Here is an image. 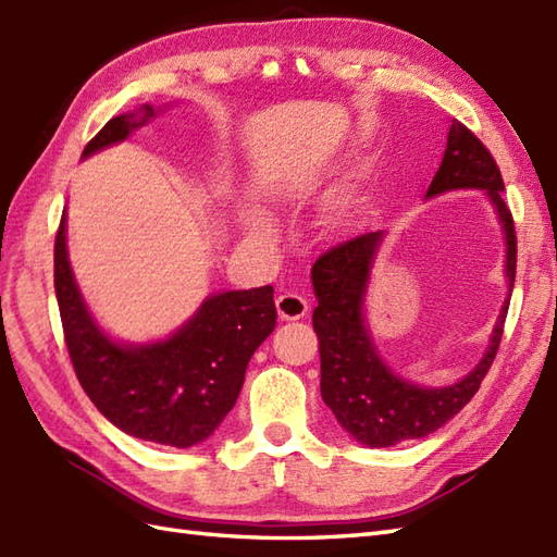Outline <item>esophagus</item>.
I'll return each mask as SVG.
<instances>
[{
    "label": "esophagus",
    "instance_id": "1",
    "mask_svg": "<svg viewBox=\"0 0 557 557\" xmlns=\"http://www.w3.org/2000/svg\"><path fill=\"white\" fill-rule=\"evenodd\" d=\"M277 313L282 320H299L308 313V299L299 292H282L277 296Z\"/></svg>",
    "mask_w": 557,
    "mask_h": 557
}]
</instances>
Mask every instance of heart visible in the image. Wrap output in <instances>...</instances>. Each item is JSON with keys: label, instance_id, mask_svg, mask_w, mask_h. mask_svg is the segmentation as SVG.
<instances>
[{"label": "heart", "instance_id": "heart-1", "mask_svg": "<svg viewBox=\"0 0 557 557\" xmlns=\"http://www.w3.org/2000/svg\"><path fill=\"white\" fill-rule=\"evenodd\" d=\"M251 223H253V225H258V227H265V225H268V220H265L261 213H253V215H251Z\"/></svg>", "mask_w": 557, "mask_h": 557}]
</instances>
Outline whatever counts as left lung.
Returning <instances> with one entry per match:
<instances>
[{
	"label": "left lung",
	"mask_w": 557,
	"mask_h": 557,
	"mask_svg": "<svg viewBox=\"0 0 557 557\" xmlns=\"http://www.w3.org/2000/svg\"><path fill=\"white\" fill-rule=\"evenodd\" d=\"M454 189H484L506 237L508 299L515 284L517 237L510 209L503 201V177L488 149L468 127L450 121L442 165L424 199ZM384 232H366L332 244L310 270L318 306L313 327L320 339V394L334 418L356 442L370 448L422 438L458 416L480 389L494 363L508 315L503 301L494 332L480 363L448 386H420L398 377L384 363L366 320V294Z\"/></svg>",
	"instance_id": "1"
}]
</instances>
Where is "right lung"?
Here are the masks:
<instances>
[{
	"mask_svg": "<svg viewBox=\"0 0 557 557\" xmlns=\"http://www.w3.org/2000/svg\"><path fill=\"white\" fill-rule=\"evenodd\" d=\"M161 109L141 103L115 115L83 159L131 137ZM54 289L77 382L121 432L145 442L189 448L206 442L242 392L253 351L275 330L273 287L206 296L171 337L127 344L103 332L83 299L66 247V213L54 242Z\"/></svg>",
	"mask_w": 557,
	"mask_h": 557,
	"instance_id": "1",
	"label": "right lung"
}]
</instances>
